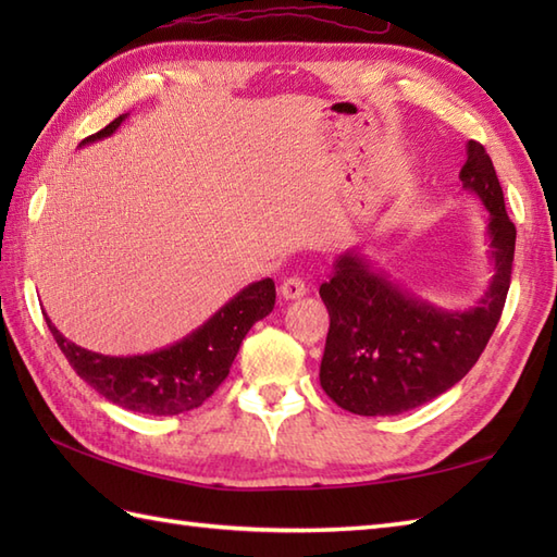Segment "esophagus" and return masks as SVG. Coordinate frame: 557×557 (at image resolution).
Returning <instances> with one entry per match:
<instances>
[{"instance_id": "obj_1", "label": "esophagus", "mask_w": 557, "mask_h": 557, "mask_svg": "<svg viewBox=\"0 0 557 557\" xmlns=\"http://www.w3.org/2000/svg\"><path fill=\"white\" fill-rule=\"evenodd\" d=\"M280 294L285 299H299V297H304V294H306V282L301 277H287L280 285Z\"/></svg>"}]
</instances>
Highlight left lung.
<instances>
[{
    "label": "left lung",
    "mask_w": 557,
    "mask_h": 557,
    "mask_svg": "<svg viewBox=\"0 0 557 557\" xmlns=\"http://www.w3.org/2000/svg\"><path fill=\"white\" fill-rule=\"evenodd\" d=\"M459 180L491 215L495 275L488 292L474 309L443 311L399 289L359 253L337 258L321 285L330 313L321 385L337 407L359 417L417 409L459 383L486 349L510 289L517 230L488 152L476 140L467 144Z\"/></svg>",
    "instance_id": "8db88e82"
}]
</instances>
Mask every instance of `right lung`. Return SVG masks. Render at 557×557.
<instances>
[{"mask_svg": "<svg viewBox=\"0 0 557 557\" xmlns=\"http://www.w3.org/2000/svg\"><path fill=\"white\" fill-rule=\"evenodd\" d=\"M124 120L126 114H120L81 146L112 136ZM272 306H275V282L265 277L242 289L208 323L176 345L140 357H104L83 349L59 333L45 311L42 315L71 369L104 399L128 411L174 417L200 407L215 393L230 375L242 339L256 321L272 311Z\"/></svg>", "mask_w": 557, "mask_h": 557, "instance_id": "obj_1", "label": "right lung"}]
</instances>
